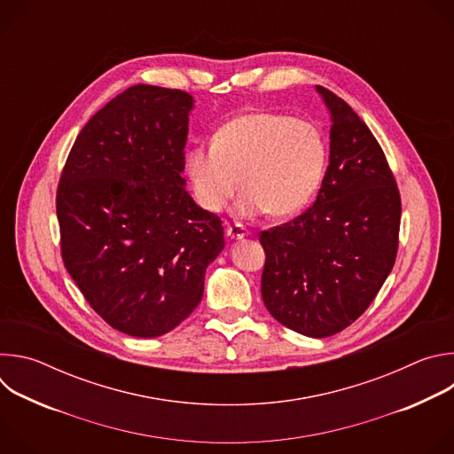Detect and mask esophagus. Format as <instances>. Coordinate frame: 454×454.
Masks as SVG:
<instances>
[{
  "instance_id": "1",
  "label": "esophagus",
  "mask_w": 454,
  "mask_h": 454,
  "mask_svg": "<svg viewBox=\"0 0 454 454\" xmlns=\"http://www.w3.org/2000/svg\"><path fill=\"white\" fill-rule=\"evenodd\" d=\"M226 235L231 239V240H242L247 237V231L242 224H233V226H228L226 228Z\"/></svg>"
}]
</instances>
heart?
Listing matches in <instances>:
<instances>
[{"label":"heart","instance_id":"obj_1","mask_svg":"<svg viewBox=\"0 0 454 454\" xmlns=\"http://www.w3.org/2000/svg\"><path fill=\"white\" fill-rule=\"evenodd\" d=\"M327 165V144L307 120L278 113H244L221 125L212 144L193 145L184 158L196 201L223 212L240 186L242 217L270 212L289 217L305 208Z\"/></svg>","mask_w":454,"mask_h":454}]
</instances>
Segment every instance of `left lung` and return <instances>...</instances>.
I'll return each mask as SVG.
<instances>
[{
  "label": "left lung",
  "mask_w": 454,
  "mask_h": 454,
  "mask_svg": "<svg viewBox=\"0 0 454 454\" xmlns=\"http://www.w3.org/2000/svg\"><path fill=\"white\" fill-rule=\"evenodd\" d=\"M316 90L331 111V161L314 205L261 233L262 300L287 329L327 338L352 325L390 275L401 193L368 125L343 98Z\"/></svg>",
  "instance_id": "left-lung-1"
}]
</instances>
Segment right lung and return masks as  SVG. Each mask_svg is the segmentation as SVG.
Wrapping results in <instances>:
<instances>
[{"label": "right lung", "instance_id": "right-lung-1", "mask_svg": "<svg viewBox=\"0 0 454 454\" xmlns=\"http://www.w3.org/2000/svg\"><path fill=\"white\" fill-rule=\"evenodd\" d=\"M193 98L137 84L79 133L57 186L60 254L91 309L135 338H158L193 310L224 247L223 221L181 177Z\"/></svg>", "mask_w": 454, "mask_h": 454}]
</instances>
